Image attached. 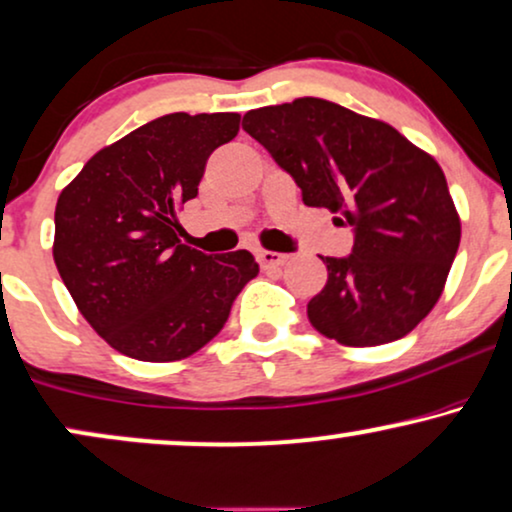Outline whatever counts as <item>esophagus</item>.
<instances>
[{
    "mask_svg": "<svg viewBox=\"0 0 512 512\" xmlns=\"http://www.w3.org/2000/svg\"><path fill=\"white\" fill-rule=\"evenodd\" d=\"M257 260H260L262 269H276L281 267V264H286L288 255H281V252H274V250H260L257 252Z\"/></svg>",
    "mask_w": 512,
    "mask_h": 512,
    "instance_id": "esophagus-1",
    "label": "esophagus"
}]
</instances>
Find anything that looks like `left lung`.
<instances>
[{
	"label": "left lung",
	"instance_id": "left-lung-1",
	"mask_svg": "<svg viewBox=\"0 0 512 512\" xmlns=\"http://www.w3.org/2000/svg\"><path fill=\"white\" fill-rule=\"evenodd\" d=\"M243 129L300 186L304 205L354 229L347 257H321L328 281L312 326L347 347L409 335L442 295L461 219L442 167L383 120L304 96L243 115Z\"/></svg>",
	"mask_w": 512,
	"mask_h": 512
}]
</instances>
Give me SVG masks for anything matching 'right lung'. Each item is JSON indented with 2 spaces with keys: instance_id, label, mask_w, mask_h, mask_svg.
<instances>
[{
  "instance_id": "add662e5",
  "label": "right lung",
  "mask_w": 512,
  "mask_h": 512,
  "mask_svg": "<svg viewBox=\"0 0 512 512\" xmlns=\"http://www.w3.org/2000/svg\"><path fill=\"white\" fill-rule=\"evenodd\" d=\"M238 125V113L163 115L101 148L58 196V274L89 326L125 357H191L260 271L248 250L212 257L177 236V210L198 196L210 153Z\"/></svg>"
}]
</instances>
